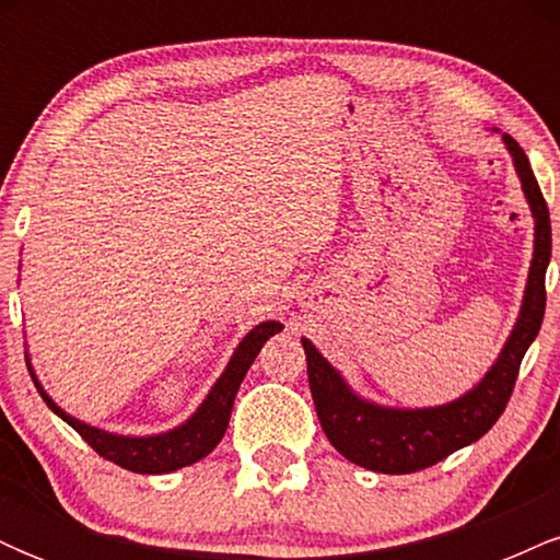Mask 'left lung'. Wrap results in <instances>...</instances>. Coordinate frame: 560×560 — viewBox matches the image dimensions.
Returning <instances> with one entry per match:
<instances>
[{
	"label": "left lung",
	"mask_w": 560,
	"mask_h": 560,
	"mask_svg": "<svg viewBox=\"0 0 560 560\" xmlns=\"http://www.w3.org/2000/svg\"><path fill=\"white\" fill-rule=\"evenodd\" d=\"M503 141L516 165L522 189L535 215V258H532L529 281L522 302V316L513 326L511 337L500 352L498 363L487 376L458 400L436 408L397 410L382 408L345 384L339 371L302 339L307 358V382L316 402V413L326 436L352 464L378 474H413L445 460L455 450L471 445L494 427L503 416L511 392L516 387L524 352L535 342L545 316V271L550 262V213L539 184L532 173L529 158L518 141L503 133Z\"/></svg>",
	"instance_id": "obj_1"
}]
</instances>
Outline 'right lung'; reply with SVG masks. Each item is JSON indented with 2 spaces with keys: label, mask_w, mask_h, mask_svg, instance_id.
Returning a JSON list of instances; mask_svg holds the SVG:
<instances>
[{
  "label": "right lung",
  "mask_w": 560,
  "mask_h": 560,
  "mask_svg": "<svg viewBox=\"0 0 560 560\" xmlns=\"http://www.w3.org/2000/svg\"><path fill=\"white\" fill-rule=\"evenodd\" d=\"M284 326L276 324V320H262L260 326H255L247 337L242 339L240 347H236L234 358H231L226 371H223L221 378L215 382V387L210 389V395L205 397V402L199 405L197 413L191 416L189 421L182 423L178 429L165 434L155 436H120L102 432V429L89 427L73 416H68L66 410L57 408L52 397L42 389V384L36 382L38 395L44 397V402L60 416L62 421L70 423V427L79 432L83 440L92 445V450L102 455L105 460H113L120 468H128V471L137 474H168L176 471V468L197 464L199 458L213 450L221 436L226 434L231 408H234L236 389H240L244 374L249 371L255 358H258L260 347L266 345L268 337L279 334ZM28 361V358H25ZM31 371V369H28ZM34 376V374H31Z\"/></svg>",
  "instance_id": "add662e5"
}]
</instances>
